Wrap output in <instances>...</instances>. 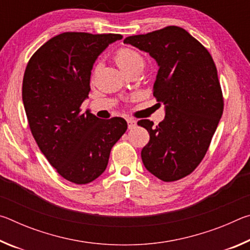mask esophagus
<instances>
[{"label": "esophagus", "instance_id": "34e87169", "mask_svg": "<svg viewBox=\"0 0 250 250\" xmlns=\"http://www.w3.org/2000/svg\"><path fill=\"white\" fill-rule=\"evenodd\" d=\"M126 122H128V128L129 129H133V128H135V126H137V121L132 119V118H128V119H126Z\"/></svg>", "mask_w": 250, "mask_h": 250}]
</instances>
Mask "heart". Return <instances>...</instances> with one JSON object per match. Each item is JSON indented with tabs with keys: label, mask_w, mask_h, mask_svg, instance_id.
<instances>
[{
	"label": "heart",
	"mask_w": 250,
	"mask_h": 250,
	"mask_svg": "<svg viewBox=\"0 0 250 250\" xmlns=\"http://www.w3.org/2000/svg\"><path fill=\"white\" fill-rule=\"evenodd\" d=\"M113 58L117 66L125 74H129L134 69H142L145 66V58L138 50L133 48L124 47L118 49Z\"/></svg>",
	"instance_id": "heart-1"
}]
</instances>
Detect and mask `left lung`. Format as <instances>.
<instances>
[{
  "instance_id": "1",
  "label": "left lung",
  "mask_w": 250,
  "mask_h": 250,
  "mask_svg": "<svg viewBox=\"0 0 250 250\" xmlns=\"http://www.w3.org/2000/svg\"><path fill=\"white\" fill-rule=\"evenodd\" d=\"M149 53L159 65L153 96L166 105L158 125L147 130L149 143L141 151L146 170L164 182L183 179L195 170L208 150L224 110L217 69L200 42L179 26L129 36L124 41Z\"/></svg>"
}]
</instances>
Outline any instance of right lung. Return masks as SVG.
Wrapping results in <instances>:
<instances>
[{
    "label": "right lung",
    "instance_id": "obj_1",
    "mask_svg": "<svg viewBox=\"0 0 250 250\" xmlns=\"http://www.w3.org/2000/svg\"><path fill=\"white\" fill-rule=\"evenodd\" d=\"M120 34L66 32L41 46L24 73L22 98L29 129L50 166L75 184L90 183L108 166L125 132L124 118L99 119L82 104L97 57Z\"/></svg>",
    "mask_w": 250,
    "mask_h": 250
}]
</instances>
